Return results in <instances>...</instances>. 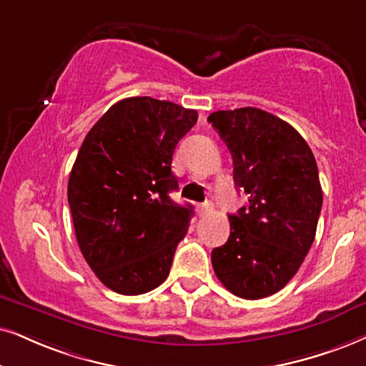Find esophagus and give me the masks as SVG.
Here are the masks:
<instances>
[{
    "label": "esophagus",
    "mask_w": 366,
    "mask_h": 366,
    "mask_svg": "<svg viewBox=\"0 0 366 366\" xmlns=\"http://www.w3.org/2000/svg\"><path fill=\"white\" fill-rule=\"evenodd\" d=\"M211 211H212V204H211V202H204V204H199V206H197V214H199V216L209 214Z\"/></svg>",
    "instance_id": "34e87169"
}]
</instances>
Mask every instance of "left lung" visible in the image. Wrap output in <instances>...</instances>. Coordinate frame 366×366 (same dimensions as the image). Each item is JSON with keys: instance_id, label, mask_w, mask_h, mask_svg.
Listing matches in <instances>:
<instances>
[{"instance_id": "obj_1", "label": "left lung", "mask_w": 366, "mask_h": 366, "mask_svg": "<svg viewBox=\"0 0 366 366\" xmlns=\"http://www.w3.org/2000/svg\"><path fill=\"white\" fill-rule=\"evenodd\" d=\"M207 122L233 157L234 186L248 194V206L229 216L228 242L212 249V268L238 297H268L297 274L316 237V159L297 129L263 109L214 111Z\"/></svg>"}]
</instances>
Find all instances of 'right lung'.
I'll use <instances>...</instances> for the list:
<instances>
[{
	"label": "right lung",
	"instance_id": "obj_1",
	"mask_svg": "<svg viewBox=\"0 0 366 366\" xmlns=\"http://www.w3.org/2000/svg\"><path fill=\"white\" fill-rule=\"evenodd\" d=\"M197 111L138 96L113 104L82 142L67 199L87 265L114 292H150L169 277L192 206L177 191L172 155Z\"/></svg>",
	"mask_w": 366,
	"mask_h": 366
}]
</instances>
